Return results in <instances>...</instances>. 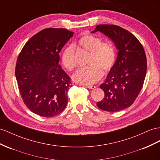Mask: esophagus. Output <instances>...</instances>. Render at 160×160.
<instances>
[{"mask_svg": "<svg viewBox=\"0 0 160 160\" xmlns=\"http://www.w3.org/2000/svg\"><path fill=\"white\" fill-rule=\"evenodd\" d=\"M84 87H87L88 88H90V89H95L96 88L95 86H93V85H84Z\"/></svg>", "mask_w": 160, "mask_h": 160, "instance_id": "obj_1", "label": "esophagus"}]
</instances>
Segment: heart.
Masks as SVG:
<instances>
[{
    "label": "heart",
    "instance_id": "1",
    "mask_svg": "<svg viewBox=\"0 0 160 160\" xmlns=\"http://www.w3.org/2000/svg\"><path fill=\"white\" fill-rule=\"evenodd\" d=\"M78 44L85 50L90 52L88 66L78 69L73 74V80L78 83L92 84L96 83L103 76V71H108L112 67L116 59V52L109 42H101L97 36L91 34L84 35L78 40ZM62 63L69 71L76 66L74 48L69 45L62 53Z\"/></svg>",
    "mask_w": 160,
    "mask_h": 160
}]
</instances>
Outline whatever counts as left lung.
Returning <instances> with one entry per match:
<instances>
[{
    "instance_id": "obj_1",
    "label": "left lung",
    "mask_w": 160,
    "mask_h": 160,
    "mask_svg": "<svg viewBox=\"0 0 160 160\" xmlns=\"http://www.w3.org/2000/svg\"><path fill=\"white\" fill-rule=\"evenodd\" d=\"M100 32L111 39L118 51L116 62L100 88L105 92L97 107L116 112L130 107L140 92L147 72V58L142 44L120 26L98 25L91 33Z\"/></svg>"
}]
</instances>
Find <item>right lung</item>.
<instances>
[{"instance_id": "obj_1", "label": "right lung", "mask_w": 160, "mask_h": 160, "mask_svg": "<svg viewBox=\"0 0 160 160\" xmlns=\"http://www.w3.org/2000/svg\"><path fill=\"white\" fill-rule=\"evenodd\" d=\"M73 36L63 28H47L32 36L18 56L15 76L20 95L40 116L58 115L68 104L71 81L59 64V52Z\"/></svg>"}]
</instances>
